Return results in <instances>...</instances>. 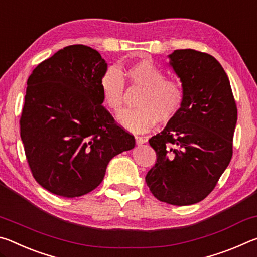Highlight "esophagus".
I'll return each mask as SVG.
<instances>
[{"label": "esophagus", "mask_w": 257, "mask_h": 257, "mask_svg": "<svg viewBox=\"0 0 257 257\" xmlns=\"http://www.w3.org/2000/svg\"><path fill=\"white\" fill-rule=\"evenodd\" d=\"M135 141H136V144L137 145H142V144H145V143H146V139L141 137V136L135 137Z\"/></svg>", "instance_id": "1"}]
</instances>
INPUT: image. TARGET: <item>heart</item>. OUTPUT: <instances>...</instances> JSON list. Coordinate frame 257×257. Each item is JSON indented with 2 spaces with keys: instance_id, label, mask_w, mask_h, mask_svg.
I'll return each instance as SVG.
<instances>
[{
  "instance_id": "1",
  "label": "heart",
  "mask_w": 257,
  "mask_h": 257,
  "mask_svg": "<svg viewBox=\"0 0 257 257\" xmlns=\"http://www.w3.org/2000/svg\"><path fill=\"white\" fill-rule=\"evenodd\" d=\"M124 75L135 86L143 88L136 101L138 107L120 112L118 121L134 133L149 132L155 123H167L180 112L185 101L182 85L167 79L164 72L151 60H141L124 68ZM103 102L113 112H119L124 99V81L119 70L107 68L99 81Z\"/></svg>"
}]
</instances>
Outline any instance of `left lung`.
Wrapping results in <instances>:
<instances>
[{"label": "left lung", "instance_id": "obj_1", "mask_svg": "<svg viewBox=\"0 0 257 257\" xmlns=\"http://www.w3.org/2000/svg\"><path fill=\"white\" fill-rule=\"evenodd\" d=\"M168 56L185 101L149 141L158 159L145 180L159 201L184 206L203 201L229 165L237 106L227 73L214 56L190 49Z\"/></svg>", "mask_w": 257, "mask_h": 257}]
</instances>
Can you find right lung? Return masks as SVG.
Returning a JSON list of instances; mask_svg holds the SVG:
<instances>
[{
    "mask_svg": "<svg viewBox=\"0 0 257 257\" xmlns=\"http://www.w3.org/2000/svg\"><path fill=\"white\" fill-rule=\"evenodd\" d=\"M106 61L86 45L63 47L27 80L20 136L38 184L61 197H79L101 184L112 158L135 147L133 135L102 105Z\"/></svg>",
    "mask_w": 257,
    "mask_h": 257,
    "instance_id": "right-lung-1",
    "label": "right lung"
}]
</instances>
